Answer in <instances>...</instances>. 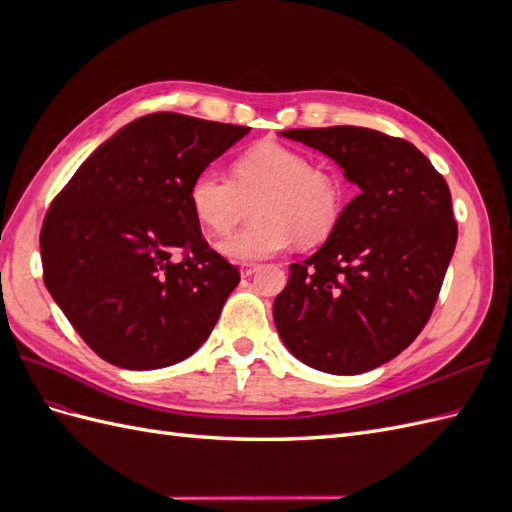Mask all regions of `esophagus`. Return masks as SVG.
<instances>
[{"mask_svg":"<svg viewBox=\"0 0 512 512\" xmlns=\"http://www.w3.org/2000/svg\"><path fill=\"white\" fill-rule=\"evenodd\" d=\"M260 267L254 265V262H243L241 265V277H252Z\"/></svg>","mask_w":512,"mask_h":512,"instance_id":"obj_1","label":"esophagus"}]
</instances>
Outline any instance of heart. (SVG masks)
<instances>
[{"label":"heart","mask_w":512,"mask_h":512,"mask_svg":"<svg viewBox=\"0 0 512 512\" xmlns=\"http://www.w3.org/2000/svg\"><path fill=\"white\" fill-rule=\"evenodd\" d=\"M188 200L196 220L211 232H226L256 203L254 224L215 243L230 260L252 262L282 254L299 237L316 243L333 230L344 203L335 175L314 170L303 153L265 141L232 166V179L205 168L192 179Z\"/></svg>","instance_id":"obj_1"}]
</instances>
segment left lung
<instances>
[{
  "label": "left lung",
  "mask_w": 512,
  "mask_h": 512,
  "mask_svg": "<svg viewBox=\"0 0 512 512\" xmlns=\"http://www.w3.org/2000/svg\"><path fill=\"white\" fill-rule=\"evenodd\" d=\"M359 188L318 252L292 262L273 320L290 354L354 376L395 359L423 331L457 243L451 192L404 138L369 128L284 130Z\"/></svg>",
  "instance_id": "obj_1"
}]
</instances>
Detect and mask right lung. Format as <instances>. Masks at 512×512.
<instances>
[{"label":"right lung","instance_id":"add662e5","mask_svg":"<svg viewBox=\"0 0 512 512\" xmlns=\"http://www.w3.org/2000/svg\"><path fill=\"white\" fill-rule=\"evenodd\" d=\"M247 132L179 113L138 117L53 200L40 232L44 284L104 361L160 369L207 342L239 271L203 239L188 190Z\"/></svg>","mask_w":512,"mask_h":512}]
</instances>
